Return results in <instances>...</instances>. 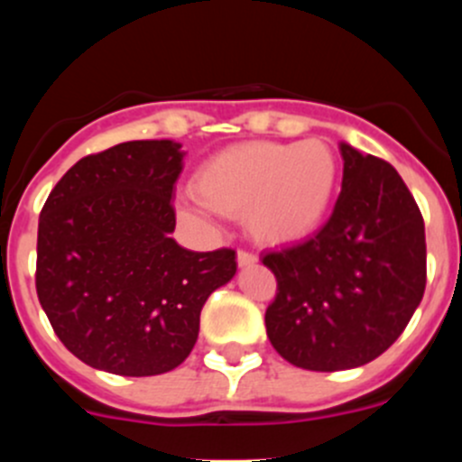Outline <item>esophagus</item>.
Returning <instances> with one entry per match:
<instances>
[{
	"label": "esophagus",
	"instance_id": "obj_1",
	"mask_svg": "<svg viewBox=\"0 0 462 462\" xmlns=\"http://www.w3.org/2000/svg\"><path fill=\"white\" fill-rule=\"evenodd\" d=\"M236 261H239L241 268H245V265H254L257 263V254L248 253V250H236Z\"/></svg>",
	"mask_w": 462,
	"mask_h": 462
}]
</instances>
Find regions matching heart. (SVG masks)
I'll return each mask as SVG.
<instances>
[{
    "label": "heart",
    "instance_id": "1",
    "mask_svg": "<svg viewBox=\"0 0 462 462\" xmlns=\"http://www.w3.org/2000/svg\"><path fill=\"white\" fill-rule=\"evenodd\" d=\"M339 180V162L326 143H244L208 158L194 176L197 208L244 214L261 244L306 239L324 223Z\"/></svg>",
    "mask_w": 462,
    "mask_h": 462
}]
</instances>
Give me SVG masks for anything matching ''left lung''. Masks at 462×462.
<instances>
[{
  "instance_id": "8db88e82",
  "label": "left lung",
  "mask_w": 462,
  "mask_h": 462,
  "mask_svg": "<svg viewBox=\"0 0 462 462\" xmlns=\"http://www.w3.org/2000/svg\"><path fill=\"white\" fill-rule=\"evenodd\" d=\"M342 192L321 230L263 254L274 351L309 371L356 369L407 328L427 283L425 221L398 171L342 143Z\"/></svg>"
}]
</instances>
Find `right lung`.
<instances>
[{
    "instance_id": "obj_1",
    "label": "right lung",
    "mask_w": 462,
    "mask_h": 462,
    "mask_svg": "<svg viewBox=\"0 0 462 462\" xmlns=\"http://www.w3.org/2000/svg\"><path fill=\"white\" fill-rule=\"evenodd\" d=\"M180 170L179 143H120L80 158L42 208L37 297L60 342L93 369H176L205 300L235 277L232 248L192 253L170 236Z\"/></svg>"
}]
</instances>
